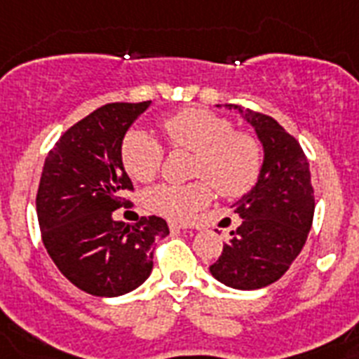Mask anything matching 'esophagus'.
Returning <instances> with one entry per match:
<instances>
[{"mask_svg":"<svg viewBox=\"0 0 359 359\" xmlns=\"http://www.w3.org/2000/svg\"><path fill=\"white\" fill-rule=\"evenodd\" d=\"M168 227H170V231H185V229H191V224L180 222V220H170L168 222Z\"/></svg>","mask_w":359,"mask_h":359,"instance_id":"1","label":"esophagus"}]
</instances>
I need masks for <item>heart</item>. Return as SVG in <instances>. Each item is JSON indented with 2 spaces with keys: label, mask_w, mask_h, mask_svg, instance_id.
Returning a JSON list of instances; mask_svg holds the SVG:
<instances>
[{
  "label": "heart",
  "mask_w": 359,
  "mask_h": 359,
  "mask_svg": "<svg viewBox=\"0 0 359 359\" xmlns=\"http://www.w3.org/2000/svg\"><path fill=\"white\" fill-rule=\"evenodd\" d=\"M170 147L192 152V183H159L148 189L144 203L150 211L168 218H189L211 201L212 187L222 196H240L257 183L262 170L259 139L235 132L229 119L203 108L182 109L163 121ZM163 147L143 130H132L123 141V165L137 182H150L159 172Z\"/></svg>",
  "instance_id": "b5f03b06"
}]
</instances>
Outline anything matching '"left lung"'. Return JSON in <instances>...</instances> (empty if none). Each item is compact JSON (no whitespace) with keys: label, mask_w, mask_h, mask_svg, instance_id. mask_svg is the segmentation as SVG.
<instances>
[{"label":"left lung","mask_w":359,"mask_h":359,"mask_svg":"<svg viewBox=\"0 0 359 359\" xmlns=\"http://www.w3.org/2000/svg\"><path fill=\"white\" fill-rule=\"evenodd\" d=\"M226 108L253 126L264 159L257 183L233 205L242 224L209 271L229 288L259 290L279 280L306 242L316 209L310 167L297 139L277 121L236 104Z\"/></svg>","instance_id":"1"}]
</instances>
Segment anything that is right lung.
Masks as SVG:
<instances>
[{
	"instance_id": "add662e5",
	"label": "right lung",
	"mask_w": 359,
	"mask_h": 359,
	"mask_svg": "<svg viewBox=\"0 0 359 359\" xmlns=\"http://www.w3.org/2000/svg\"><path fill=\"white\" fill-rule=\"evenodd\" d=\"M144 102H114L73 124L43 163L36 212L47 253L67 280L97 297L139 288L154 268V242L168 235L167 222L143 216L114 220L132 182L123 165V141Z\"/></svg>"
}]
</instances>
